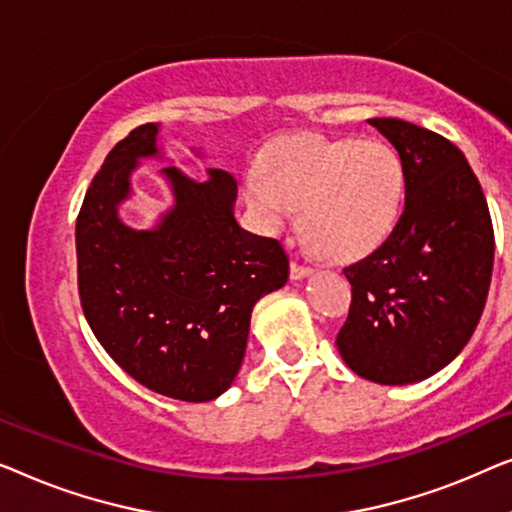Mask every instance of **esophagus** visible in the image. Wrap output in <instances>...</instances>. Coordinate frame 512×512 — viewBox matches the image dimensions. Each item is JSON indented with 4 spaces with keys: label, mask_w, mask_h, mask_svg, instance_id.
I'll list each match as a JSON object with an SVG mask.
<instances>
[{
    "label": "esophagus",
    "mask_w": 512,
    "mask_h": 512,
    "mask_svg": "<svg viewBox=\"0 0 512 512\" xmlns=\"http://www.w3.org/2000/svg\"><path fill=\"white\" fill-rule=\"evenodd\" d=\"M313 273V269L311 266H304V264H299V262H292L290 264V278L292 280H304V278H308Z\"/></svg>",
    "instance_id": "34e87169"
}]
</instances>
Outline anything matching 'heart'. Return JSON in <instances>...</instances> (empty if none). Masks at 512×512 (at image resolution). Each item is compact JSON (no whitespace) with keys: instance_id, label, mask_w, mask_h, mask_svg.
<instances>
[{"instance_id":"b5f03b06","label":"heart","mask_w":512,"mask_h":512,"mask_svg":"<svg viewBox=\"0 0 512 512\" xmlns=\"http://www.w3.org/2000/svg\"><path fill=\"white\" fill-rule=\"evenodd\" d=\"M406 174L383 141L297 136L266 153L262 174L246 183L257 227L276 236L301 206V227L336 262L366 257L397 225Z\"/></svg>"}]
</instances>
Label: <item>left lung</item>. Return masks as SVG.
<instances>
[{
    "instance_id": "obj_1",
    "label": "left lung",
    "mask_w": 512,
    "mask_h": 512,
    "mask_svg": "<svg viewBox=\"0 0 512 512\" xmlns=\"http://www.w3.org/2000/svg\"><path fill=\"white\" fill-rule=\"evenodd\" d=\"M369 125L401 157L406 201L383 246L343 269L352 304L336 345L357 376L420 383L448 366L478 327L492 280V218L455 143L397 118Z\"/></svg>"
}]
</instances>
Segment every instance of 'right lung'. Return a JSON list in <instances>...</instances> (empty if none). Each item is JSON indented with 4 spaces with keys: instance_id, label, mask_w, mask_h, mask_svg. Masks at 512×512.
I'll list each match as a JSON object with an SVG mask.
<instances>
[{
    "instance_id": "add662e5",
    "label": "right lung",
    "mask_w": 512,
    "mask_h": 512,
    "mask_svg": "<svg viewBox=\"0 0 512 512\" xmlns=\"http://www.w3.org/2000/svg\"><path fill=\"white\" fill-rule=\"evenodd\" d=\"M160 122L129 132L92 178L76 220L78 294L97 341L136 383L181 401L229 390L246 355L250 313L287 283L278 241L234 218L236 181H194L164 167L174 204L153 229L120 218L141 160H162Z\"/></svg>"
}]
</instances>
